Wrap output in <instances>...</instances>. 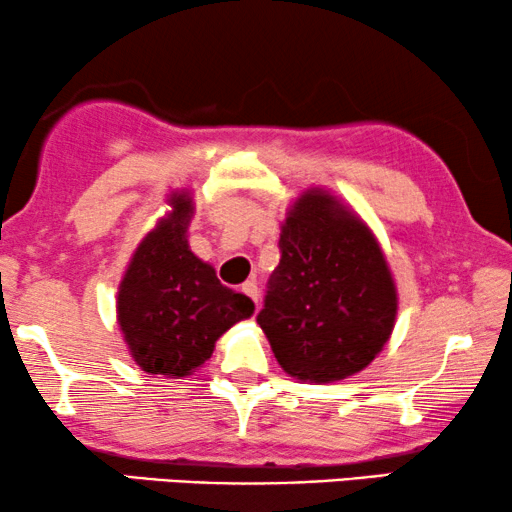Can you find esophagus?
<instances>
[{"label":"esophagus","mask_w":512,"mask_h":512,"mask_svg":"<svg viewBox=\"0 0 512 512\" xmlns=\"http://www.w3.org/2000/svg\"><path fill=\"white\" fill-rule=\"evenodd\" d=\"M242 293H244V296H249L251 300H254L256 307H258V286H256V282H244L242 284Z\"/></svg>","instance_id":"obj_1"}]
</instances>
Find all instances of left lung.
Returning a JSON list of instances; mask_svg holds the SVG:
<instances>
[{
  "label": "left lung",
  "mask_w": 512,
  "mask_h": 512,
  "mask_svg": "<svg viewBox=\"0 0 512 512\" xmlns=\"http://www.w3.org/2000/svg\"><path fill=\"white\" fill-rule=\"evenodd\" d=\"M279 251L256 321L284 373L326 384L368 368L398 314L394 275L368 223L324 188H307L286 212Z\"/></svg>",
  "instance_id": "1"
}]
</instances>
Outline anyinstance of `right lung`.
Masks as SVG:
<instances>
[{
	"label": "right lung",
	"instance_id": "add662e5",
	"mask_svg": "<svg viewBox=\"0 0 512 512\" xmlns=\"http://www.w3.org/2000/svg\"><path fill=\"white\" fill-rule=\"evenodd\" d=\"M167 205L170 212L142 237L125 268L116 319L144 373L179 380L202 368L216 340L254 314V303L223 286L212 265L188 247L191 193L172 191Z\"/></svg>",
	"mask_w": 512,
	"mask_h": 512
}]
</instances>
